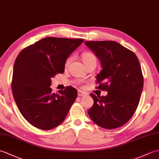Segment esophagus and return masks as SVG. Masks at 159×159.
<instances>
[{"label": "esophagus", "instance_id": "34e87169", "mask_svg": "<svg viewBox=\"0 0 159 159\" xmlns=\"http://www.w3.org/2000/svg\"><path fill=\"white\" fill-rule=\"evenodd\" d=\"M86 95V93H84V91H80V90H79L78 91V95H79V96H80V97L84 96V95Z\"/></svg>", "mask_w": 159, "mask_h": 159}]
</instances>
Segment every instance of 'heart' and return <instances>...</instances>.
I'll list each match as a JSON object with an SVG mask.
<instances>
[{"mask_svg":"<svg viewBox=\"0 0 159 159\" xmlns=\"http://www.w3.org/2000/svg\"><path fill=\"white\" fill-rule=\"evenodd\" d=\"M82 59L84 64H86L89 61H90L93 60H96V57H95V56L93 53H89V52H86V53H84L82 55ZM70 60H71V57H69L67 59V60L66 61V66L69 64V62L70 61Z\"/></svg>","mask_w":159,"mask_h":159,"instance_id":"obj_1","label":"heart"}]
</instances>
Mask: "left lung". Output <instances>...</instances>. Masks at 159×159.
<instances>
[{
    "instance_id": "1",
    "label": "left lung",
    "mask_w": 159,
    "mask_h": 159,
    "mask_svg": "<svg viewBox=\"0 0 159 159\" xmlns=\"http://www.w3.org/2000/svg\"><path fill=\"white\" fill-rule=\"evenodd\" d=\"M101 62L96 76L98 89L106 96L91 93L93 105L89 109L91 119L101 127L112 129L125 125L134 115L143 89V78L136 55L115 41H85Z\"/></svg>"
}]
</instances>
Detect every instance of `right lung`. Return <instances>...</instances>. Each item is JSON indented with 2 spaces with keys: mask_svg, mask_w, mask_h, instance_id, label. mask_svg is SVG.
Here are the masks:
<instances>
[{
  "mask_svg": "<svg viewBox=\"0 0 159 159\" xmlns=\"http://www.w3.org/2000/svg\"><path fill=\"white\" fill-rule=\"evenodd\" d=\"M83 39L47 37L22 50L14 63L11 88L18 109L29 123L43 130L64 120L77 97L72 87L52 93L51 79L64 73L66 60Z\"/></svg>",
  "mask_w": 159,
  "mask_h": 159,
  "instance_id": "right-lung-1",
  "label": "right lung"
}]
</instances>
